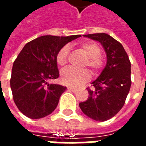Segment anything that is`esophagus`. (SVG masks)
<instances>
[{
	"label": "esophagus",
	"mask_w": 146,
	"mask_h": 146,
	"mask_svg": "<svg viewBox=\"0 0 146 146\" xmlns=\"http://www.w3.org/2000/svg\"><path fill=\"white\" fill-rule=\"evenodd\" d=\"M67 89H68V91H70V92H76V89L74 88L68 87V88H67Z\"/></svg>",
	"instance_id": "esophagus-1"
}]
</instances>
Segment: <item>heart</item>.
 I'll return each instance as SVG.
<instances>
[{
  "label": "heart",
  "instance_id": "obj_1",
  "mask_svg": "<svg viewBox=\"0 0 146 146\" xmlns=\"http://www.w3.org/2000/svg\"><path fill=\"white\" fill-rule=\"evenodd\" d=\"M80 49L83 53L88 56V60L85 62L84 66H89L92 73L95 74L103 66L104 61L100 55L101 49L97 44L92 41H85L80 44ZM70 48L68 46H63L58 51L56 55V62L59 66H65L67 64ZM91 75L88 70H76L72 68H68L61 73V81L64 85L78 88L88 82Z\"/></svg>",
  "mask_w": 146,
  "mask_h": 146
}]
</instances>
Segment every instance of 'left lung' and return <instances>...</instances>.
Listing matches in <instances>:
<instances>
[{"label": "left lung", "instance_id": "left-lung-1", "mask_svg": "<svg viewBox=\"0 0 146 146\" xmlns=\"http://www.w3.org/2000/svg\"><path fill=\"white\" fill-rule=\"evenodd\" d=\"M84 36L98 41L106 54V65L92 88L88 98L79 104L86 116L96 121L111 119L122 109L131 85V62L122 44L106 33Z\"/></svg>", "mask_w": 146, "mask_h": 146}]
</instances>
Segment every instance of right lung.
I'll use <instances>...</instances> for the list:
<instances>
[{
    "mask_svg": "<svg viewBox=\"0 0 146 146\" xmlns=\"http://www.w3.org/2000/svg\"><path fill=\"white\" fill-rule=\"evenodd\" d=\"M80 36L46 35L27 43L22 49L13 63L10 84L15 103L25 116L40 119L57 107L66 88L49 84L59 76L56 55L67 43Z\"/></svg>",
    "mask_w": 146,
    "mask_h": 146,
    "instance_id": "add662e5",
    "label": "right lung"
}]
</instances>
